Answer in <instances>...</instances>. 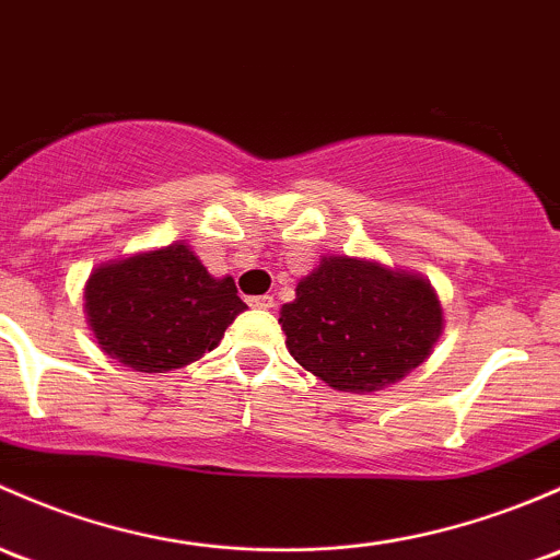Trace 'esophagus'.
Returning a JSON list of instances; mask_svg holds the SVG:
<instances>
[{
  "label": "esophagus",
  "mask_w": 560,
  "mask_h": 560,
  "mask_svg": "<svg viewBox=\"0 0 560 560\" xmlns=\"http://www.w3.org/2000/svg\"><path fill=\"white\" fill-rule=\"evenodd\" d=\"M249 305L252 308H273L276 300H273V295H255V298H249Z\"/></svg>",
  "instance_id": "obj_1"
}]
</instances>
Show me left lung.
<instances>
[{"instance_id": "8db88e82", "label": "left lung", "mask_w": 560, "mask_h": 560, "mask_svg": "<svg viewBox=\"0 0 560 560\" xmlns=\"http://www.w3.org/2000/svg\"><path fill=\"white\" fill-rule=\"evenodd\" d=\"M290 354L340 392H378L429 357L443 308L419 276L332 257L281 308Z\"/></svg>"}]
</instances>
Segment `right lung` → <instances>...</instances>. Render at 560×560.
<instances>
[{"label":"right lung","instance_id":"1","mask_svg":"<svg viewBox=\"0 0 560 560\" xmlns=\"http://www.w3.org/2000/svg\"><path fill=\"white\" fill-rule=\"evenodd\" d=\"M244 308L231 276L211 279L185 244L102 265L85 287L98 346L139 373H166L201 359Z\"/></svg>","mask_w":560,"mask_h":560}]
</instances>
